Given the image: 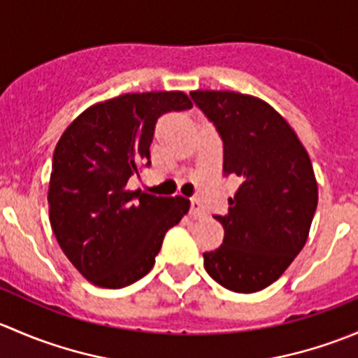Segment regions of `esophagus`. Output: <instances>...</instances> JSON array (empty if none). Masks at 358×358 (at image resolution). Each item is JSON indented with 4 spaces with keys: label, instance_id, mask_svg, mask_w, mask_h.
Returning a JSON list of instances; mask_svg holds the SVG:
<instances>
[{
    "label": "esophagus",
    "instance_id": "obj_1",
    "mask_svg": "<svg viewBox=\"0 0 358 358\" xmlns=\"http://www.w3.org/2000/svg\"><path fill=\"white\" fill-rule=\"evenodd\" d=\"M190 215L194 216V218H201V216H204V208H202L201 201L197 199H192L190 201Z\"/></svg>",
    "mask_w": 358,
    "mask_h": 358
}]
</instances>
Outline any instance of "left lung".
<instances>
[{
	"label": "left lung",
	"mask_w": 358,
	"mask_h": 358,
	"mask_svg": "<svg viewBox=\"0 0 358 358\" xmlns=\"http://www.w3.org/2000/svg\"><path fill=\"white\" fill-rule=\"evenodd\" d=\"M194 103L223 142V175L237 176L222 246L204 252L220 286L256 292L275 282L298 256L317 209V182L305 147L263 100L236 92H192Z\"/></svg>",
	"instance_id": "8db88e82"
}]
</instances>
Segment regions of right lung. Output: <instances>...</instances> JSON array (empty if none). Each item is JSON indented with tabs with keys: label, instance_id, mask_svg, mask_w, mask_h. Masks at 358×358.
<instances>
[{
	"label": "right lung",
	"instance_id": "obj_1",
	"mask_svg": "<svg viewBox=\"0 0 358 358\" xmlns=\"http://www.w3.org/2000/svg\"><path fill=\"white\" fill-rule=\"evenodd\" d=\"M190 107L182 92L126 93L86 109L60 136L50 223L72 265L95 286L121 289L145 277L166 232L189 211L185 197L131 192L126 183L150 166L157 119Z\"/></svg>",
	"mask_w": 358,
	"mask_h": 358
}]
</instances>
